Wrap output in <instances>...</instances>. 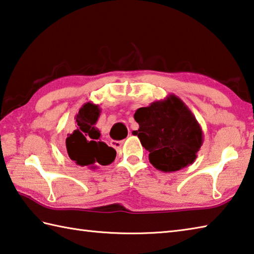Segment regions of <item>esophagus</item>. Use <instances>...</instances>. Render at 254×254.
<instances>
[{"instance_id":"obj_1","label":"esophagus","mask_w":254,"mask_h":254,"mask_svg":"<svg viewBox=\"0 0 254 254\" xmlns=\"http://www.w3.org/2000/svg\"><path fill=\"white\" fill-rule=\"evenodd\" d=\"M122 145H123V141H115V140L111 141V146H113L114 149H120Z\"/></svg>"}]
</instances>
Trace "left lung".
I'll return each mask as SVG.
<instances>
[{
    "instance_id": "1",
    "label": "left lung",
    "mask_w": 254,
    "mask_h": 254,
    "mask_svg": "<svg viewBox=\"0 0 254 254\" xmlns=\"http://www.w3.org/2000/svg\"><path fill=\"white\" fill-rule=\"evenodd\" d=\"M133 131L150 152V163L162 172H175L194 162L203 143V132L194 114L177 95L137 109Z\"/></svg>"
}]
</instances>
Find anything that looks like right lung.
Listing matches in <instances>:
<instances>
[{"mask_svg": "<svg viewBox=\"0 0 254 254\" xmlns=\"http://www.w3.org/2000/svg\"><path fill=\"white\" fill-rule=\"evenodd\" d=\"M100 114L98 104H83L75 117V130L65 140L68 158L81 168L95 170L100 165L111 164L117 156V151L101 140V133L95 127Z\"/></svg>", "mask_w": 254, "mask_h": 254, "instance_id": "add662e5", "label": "right lung"}]
</instances>
